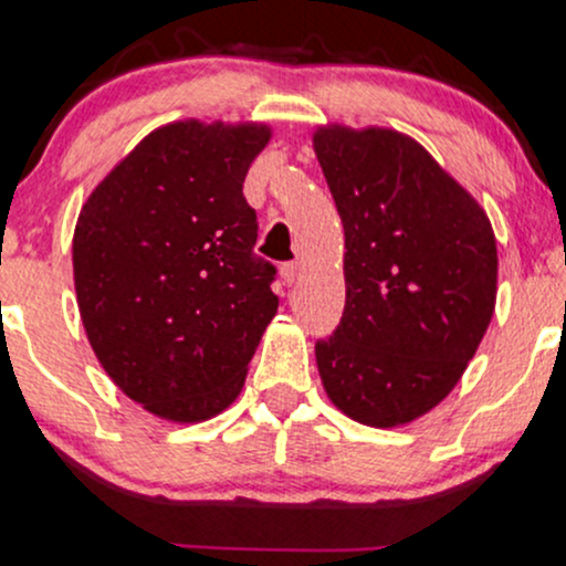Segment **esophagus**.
<instances>
[{
    "instance_id": "esophagus-1",
    "label": "esophagus",
    "mask_w": 566,
    "mask_h": 566,
    "mask_svg": "<svg viewBox=\"0 0 566 566\" xmlns=\"http://www.w3.org/2000/svg\"><path fill=\"white\" fill-rule=\"evenodd\" d=\"M297 276H301V265H297V263H284L282 265V279H284V284H287V287H292V284L297 282Z\"/></svg>"
}]
</instances>
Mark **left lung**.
I'll list each match as a JSON object with an SVG mask.
<instances>
[{
	"instance_id": "left-lung-1",
	"label": "left lung",
	"mask_w": 566,
	"mask_h": 566,
	"mask_svg": "<svg viewBox=\"0 0 566 566\" xmlns=\"http://www.w3.org/2000/svg\"><path fill=\"white\" fill-rule=\"evenodd\" d=\"M314 151L346 237V308L316 343L322 386L356 423L407 426L447 399L490 327L495 231L405 133L319 125Z\"/></svg>"
}]
</instances>
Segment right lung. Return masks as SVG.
Returning <instances> with one entry per match:
<instances>
[{
  "mask_svg": "<svg viewBox=\"0 0 566 566\" xmlns=\"http://www.w3.org/2000/svg\"><path fill=\"white\" fill-rule=\"evenodd\" d=\"M265 122L180 119L148 133L93 188L71 261L80 316L122 394L170 423L237 399L276 316V269L255 255L242 186Z\"/></svg>",
  "mask_w": 566,
  "mask_h": 566,
  "instance_id": "obj_1",
  "label": "right lung"
}]
</instances>
